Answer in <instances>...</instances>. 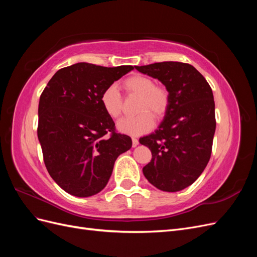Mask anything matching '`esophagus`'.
I'll use <instances>...</instances> for the list:
<instances>
[{"label": "esophagus", "mask_w": 257, "mask_h": 257, "mask_svg": "<svg viewBox=\"0 0 257 257\" xmlns=\"http://www.w3.org/2000/svg\"><path fill=\"white\" fill-rule=\"evenodd\" d=\"M132 142H133V147H136V146L139 144L138 139H137L136 137H133V138H132Z\"/></svg>", "instance_id": "1"}]
</instances>
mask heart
<instances>
[{
	"label": "heart",
	"instance_id": "b5f03b06",
	"mask_svg": "<svg viewBox=\"0 0 257 257\" xmlns=\"http://www.w3.org/2000/svg\"><path fill=\"white\" fill-rule=\"evenodd\" d=\"M123 87L128 93L141 96L136 116H125L116 123V127L124 134L142 135L152 130L154 118L150 110L157 116H162L167 110L169 96L165 89L155 87L154 81L146 76H132L124 80ZM105 112L111 118H118L122 110V96L115 84L108 85L99 97Z\"/></svg>",
	"mask_w": 257,
	"mask_h": 257
}]
</instances>
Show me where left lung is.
I'll return each mask as SVG.
<instances>
[{
  "label": "left lung",
  "instance_id": "8db88e82",
  "mask_svg": "<svg viewBox=\"0 0 257 257\" xmlns=\"http://www.w3.org/2000/svg\"><path fill=\"white\" fill-rule=\"evenodd\" d=\"M135 68L160 80L169 96L159 128L139 139L152 153L143 173L161 191H181L196 181L211 157L216 124L212 90L188 63L169 61Z\"/></svg>",
  "mask_w": 257,
  "mask_h": 257
}]
</instances>
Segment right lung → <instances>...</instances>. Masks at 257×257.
<instances>
[{
	"mask_svg": "<svg viewBox=\"0 0 257 257\" xmlns=\"http://www.w3.org/2000/svg\"><path fill=\"white\" fill-rule=\"evenodd\" d=\"M132 69L80 62L59 69L42 93L37 136L44 162L53 180L71 195L99 193L116 158L131 149V137L115 133L99 97Z\"/></svg>",
	"mask_w": 257,
	"mask_h": 257,
	"instance_id": "right-lung-1",
	"label": "right lung"
}]
</instances>
